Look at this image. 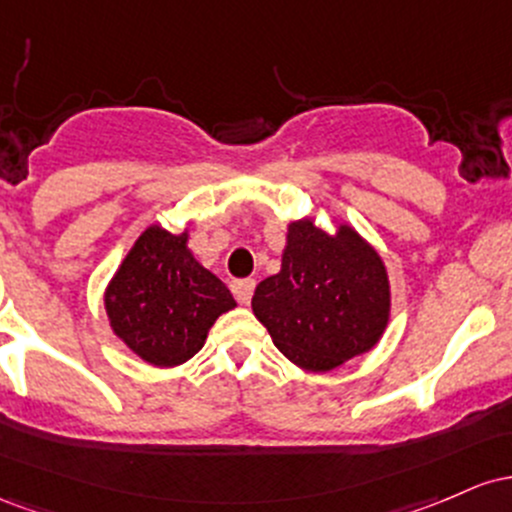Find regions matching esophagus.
Instances as JSON below:
<instances>
[{"instance_id":"1","label":"esophagus","mask_w":512,"mask_h":512,"mask_svg":"<svg viewBox=\"0 0 512 512\" xmlns=\"http://www.w3.org/2000/svg\"><path fill=\"white\" fill-rule=\"evenodd\" d=\"M254 287H256V283L251 278L234 280L232 292H234V297H237V302L239 304H249L251 302V295H254Z\"/></svg>"}]
</instances>
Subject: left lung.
I'll return each mask as SVG.
<instances>
[{
    "label": "left lung",
    "instance_id": "left-lung-1",
    "mask_svg": "<svg viewBox=\"0 0 512 512\" xmlns=\"http://www.w3.org/2000/svg\"><path fill=\"white\" fill-rule=\"evenodd\" d=\"M251 309L290 363L331 372L380 343L392 285L358 229L338 222L326 232L302 217L287 225L280 271L258 283Z\"/></svg>",
    "mask_w": 512,
    "mask_h": 512
}]
</instances>
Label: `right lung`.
Instances as JSON below:
<instances>
[{"label":"right lung","mask_w":512,"mask_h":512,"mask_svg":"<svg viewBox=\"0 0 512 512\" xmlns=\"http://www.w3.org/2000/svg\"><path fill=\"white\" fill-rule=\"evenodd\" d=\"M108 324L137 358L154 367L191 360L217 317L237 307L227 285L188 249L181 234L149 225L103 292Z\"/></svg>","instance_id":"obj_1"}]
</instances>
